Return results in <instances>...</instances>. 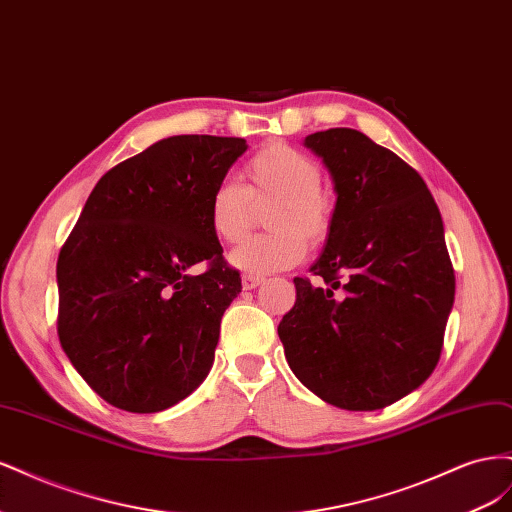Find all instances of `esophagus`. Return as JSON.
<instances>
[{
	"instance_id": "34e87169",
	"label": "esophagus",
	"mask_w": 512,
	"mask_h": 512,
	"mask_svg": "<svg viewBox=\"0 0 512 512\" xmlns=\"http://www.w3.org/2000/svg\"><path fill=\"white\" fill-rule=\"evenodd\" d=\"M262 282V277H258V275H243V280H241V284H243V290H254V288H258Z\"/></svg>"
}]
</instances>
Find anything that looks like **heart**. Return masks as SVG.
Returning a JSON list of instances; mask_svg holds the SVG:
<instances>
[{
    "instance_id": "obj_1",
    "label": "heart",
    "mask_w": 512,
    "mask_h": 512,
    "mask_svg": "<svg viewBox=\"0 0 512 512\" xmlns=\"http://www.w3.org/2000/svg\"><path fill=\"white\" fill-rule=\"evenodd\" d=\"M250 185L232 179L213 185L209 226L224 243L241 241L252 228L254 203L275 200L267 226L273 230L243 241L230 254L235 267L250 273H271L299 265L307 244L318 245L331 230V203L322 194V173L314 158L286 143L262 147L247 162Z\"/></svg>"
}]
</instances>
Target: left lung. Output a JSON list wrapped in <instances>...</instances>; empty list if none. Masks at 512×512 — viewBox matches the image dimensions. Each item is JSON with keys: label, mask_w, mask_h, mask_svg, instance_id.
<instances>
[{"label": "left lung", "mask_w": 512, "mask_h": 512, "mask_svg": "<svg viewBox=\"0 0 512 512\" xmlns=\"http://www.w3.org/2000/svg\"><path fill=\"white\" fill-rule=\"evenodd\" d=\"M337 203L320 258L322 284L294 277L297 301L277 335L290 369L322 401L380 410L436 369L455 301V271L423 177L359 130L305 136Z\"/></svg>", "instance_id": "left-lung-1"}]
</instances>
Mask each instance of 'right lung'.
<instances>
[{
	"label": "right lung",
	"instance_id": "1",
	"mask_svg": "<svg viewBox=\"0 0 512 512\" xmlns=\"http://www.w3.org/2000/svg\"><path fill=\"white\" fill-rule=\"evenodd\" d=\"M245 149L232 136L158 141L96 183L61 247L59 342L111 406L160 412L207 378L241 292L209 226V196Z\"/></svg>",
	"mask_w": 512,
	"mask_h": 512
}]
</instances>
